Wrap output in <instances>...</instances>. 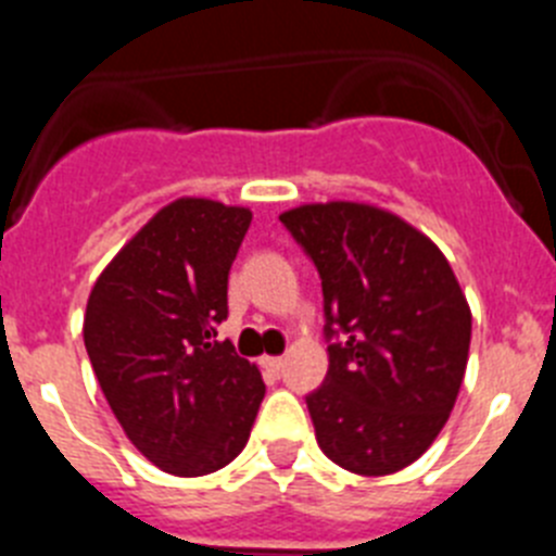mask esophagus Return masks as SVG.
I'll return each instance as SVG.
<instances>
[{
    "label": "esophagus",
    "mask_w": 556,
    "mask_h": 556,
    "mask_svg": "<svg viewBox=\"0 0 556 556\" xmlns=\"http://www.w3.org/2000/svg\"><path fill=\"white\" fill-rule=\"evenodd\" d=\"M262 367L269 372H281L283 370V358L281 356H264Z\"/></svg>",
    "instance_id": "1"
}]
</instances>
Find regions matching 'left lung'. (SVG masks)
<instances>
[{
	"label": "left lung",
	"mask_w": 556,
	"mask_h": 556,
	"mask_svg": "<svg viewBox=\"0 0 556 556\" xmlns=\"http://www.w3.org/2000/svg\"><path fill=\"white\" fill-rule=\"evenodd\" d=\"M281 223L323 278L328 376L306 397L323 454L390 476L448 424L470 351V306L443 250L387 208L306 203Z\"/></svg>",
	"instance_id": "obj_1"
}]
</instances>
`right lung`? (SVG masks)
<instances>
[{
	"label": "right lung",
	"instance_id": "add662e5",
	"mask_svg": "<svg viewBox=\"0 0 556 556\" xmlns=\"http://www.w3.org/2000/svg\"><path fill=\"white\" fill-rule=\"evenodd\" d=\"M250 219L244 205L172 200L88 294L83 339L108 406L127 440L172 476L233 462L264 401L258 367L214 339Z\"/></svg>",
	"mask_w": 556,
	"mask_h": 556
}]
</instances>
